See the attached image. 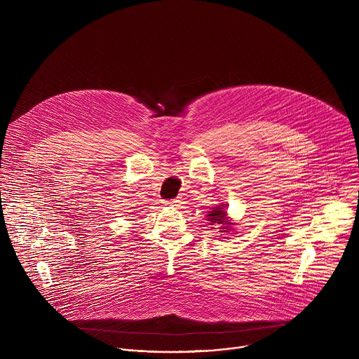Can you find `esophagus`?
<instances>
[{
  "mask_svg": "<svg viewBox=\"0 0 359 359\" xmlns=\"http://www.w3.org/2000/svg\"><path fill=\"white\" fill-rule=\"evenodd\" d=\"M179 203H180V200H177V198H173V200H166V201H165L166 206H179Z\"/></svg>",
  "mask_w": 359,
  "mask_h": 359,
  "instance_id": "1",
  "label": "esophagus"
}]
</instances>
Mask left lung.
I'll list each match as a JSON object with an SVG mask.
<instances>
[{
    "label": "left lung",
    "instance_id": "1",
    "mask_svg": "<svg viewBox=\"0 0 359 359\" xmlns=\"http://www.w3.org/2000/svg\"><path fill=\"white\" fill-rule=\"evenodd\" d=\"M208 220L212 223V224H222V226H224V224H231V223H227L226 222V210H223V208L222 206H217L213 212H210V215H208ZM222 229H226L224 231H227V230H230V227H222Z\"/></svg>",
    "mask_w": 359,
    "mask_h": 359
}]
</instances>
